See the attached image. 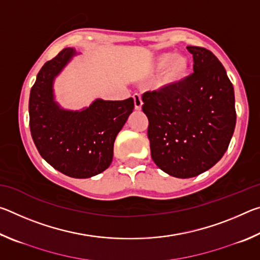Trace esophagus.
Instances as JSON below:
<instances>
[{
  "instance_id": "esophagus-1",
  "label": "esophagus",
  "mask_w": 260,
  "mask_h": 260,
  "mask_svg": "<svg viewBox=\"0 0 260 260\" xmlns=\"http://www.w3.org/2000/svg\"><path fill=\"white\" fill-rule=\"evenodd\" d=\"M133 99H134V107H135V110H141V108H142V99H141V95L140 94H134L133 95Z\"/></svg>"
}]
</instances>
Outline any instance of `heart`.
I'll return each mask as SVG.
<instances>
[{"mask_svg": "<svg viewBox=\"0 0 260 260\" xmlns=\"http://www.w3.org/2000/svg\"><path fill=\"white\" fill-rule=\"evenodd\" d=\"M153 67L162 72V85L174 86L186 80L191 70V61L184 55H174L172 52L158 55Z\"/></svg>", "mask_w": 260, "mask_h": 260, "instance_id": "heart-1", "label": "heart"}]
</instances>
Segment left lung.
I'll return each instance as SVG.
<instances>
[{"label":"left lung","instance_id":"8db88e82","mask_svg":"<svg viewBox=\"0 0 260 260\" xmlns=\"http://www.w3.org/2000/svg\"><path fill=\"white\" fill-rule=\"evenodd\" d=\"M193 73L142 95L151 158L167 174L192 178L221 159L236 124L234 88L210 50L187 47Z\"/></svg>","mask_w":260,"mask_h":260}]
</instances>
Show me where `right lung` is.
Segmentation results:
<instances>
[{
	"label": "right lung",
	"mask_w": 260,
	"mask_h": 260,
	"mask_svg": "<svg viewBox=\"0 0 260 260\" xmlns=\"http://www.w3.org/2000/svg\"><path fill=\"white\" fill-rule=\"evenodd\" d=\"M74 55V49L65 48L38 73L29 94V129L48 164L71 178L85 179L111 164L114 140L133 111L134 101L96 100L82 111L60 109L54 101L52 82Z\"/></svg>",
	"instance_id": "1"
}]
</instances>
